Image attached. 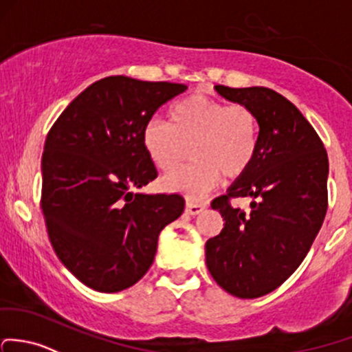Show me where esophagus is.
<instances>
[{
	"label": "esophagus",
	"instance_id": "1",
	"mask_svg": "<svg viewBox=\"0 0 352 352\" xmlns=\"http://www.w3.org/2000/svg\"><path fill=\"white\" fill-rule=\"evenodd\" d=\"M204 209H206V204H201V202L187 201V204H186V212L190 214V216H195V214H201Z\"/></svg>",
	"mask_w": 352,
	"mask_h": 352
}]
</instances>
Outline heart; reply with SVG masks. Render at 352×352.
Wrapping results in <instances>:
<instances>
[{
    "label": "heart",
    "instance_id": "b5f03b06",
    "mask_svg": "<svg viewBox=\"0 0 352 352\" xmlns=\"http://www.w3.org/2000/svg\"><path fill=\"white\" fill-rule=\"evenodd\" d=\"M142 140L148 158L165 173L175 172L190 148L195 162L165 179V187L201 197L223 175L236 180L248 172L256 157L260 123L250 106L190 94L170 108V121H148Z\"/></svg>",
    "mask_w": 352,
    "mask_h": 352
}]
</instances>
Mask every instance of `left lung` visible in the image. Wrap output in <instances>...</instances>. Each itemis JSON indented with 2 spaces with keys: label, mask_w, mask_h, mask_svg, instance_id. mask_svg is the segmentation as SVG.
<instances>
[{
  "label": "left lung",
  "mask_w": 352,
  "mask_h": 352,
  "mask_svg": "<svg viewBox=\"0 0 352 352\" xmlns=\"http://www.w3.org/2000/svg\"><path fill=\"white\" fill-rule=\"evenodd\" d=\"M216 91L256 113L260 142L248 172L210 204L226 223L206 243V263L228 294L258 298L300 266L320 231L327 212V151L312 124L278 92ZM238 197H252L250 214L230 206Z\"/></svg>",
  "instance_id": "left-lung-1"
}]
</instances>
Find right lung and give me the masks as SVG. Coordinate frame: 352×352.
I'll list each match as a JSON object with an SVG mask.
<instances>
[{"instance_id": "right-lung-1", "label": "right lung", "mask_w": 352, "mask_h": 352, "mask_svg": "<svg viewBox=\"0 0 352 352\" xmlns=\"http://www.w3.org/2000/svg\"><path fill=\"white\" fill-rule=\"evenodd\" d=\"M186 84L111 76L58 116L42 157V206L54 251L89 288L114 294L148 272L158 234L180 217L179 194H138L157 179L143 128Z\"/></svg>"}]
</instances>
